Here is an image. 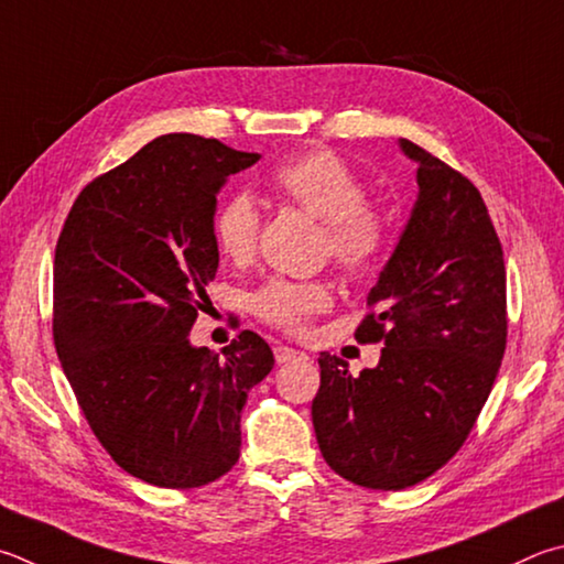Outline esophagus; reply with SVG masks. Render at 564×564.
<instances>
[{
	"label": "esophagus",
	"instance_id": "1",
	"mask_svg": "<svg viewBox=\"0 0 564 564\" xmlns=\"http://www.w3.org/2000/svg\"><path fill=\"white\" fill-rule=\"evenodd\" d=\"M273 357H275V362L279 365H283V362H293V360H303V352H299V350H293V347H289V345H275L273 347Z\"/></svg>",
	"mask_w": 564,
	"mask_h": 564
}]
</instances>
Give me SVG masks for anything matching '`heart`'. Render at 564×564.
<instances>
[{"mask_svg": "<svg viewBox=\"0 0 564 564\" xmlns=\"http://www.w3.org/2000/svg\"><path fill=\"white\" fill-rule=\"evenodd\" d=\"M275 197L323 221V253L345 273H367L382 259L389 243V219L367 202L360 175L335 152L315 150L283 162L269 177ZM214 243L224 259L243 265L259 251L261 212L247 192L219 204L212 219ZM333 289L325 281L271 279L251 295L259 321L289 335H301L317 313L330 308Z\"/></svg>", "mask_w": 564, "mask_h": 564, "instance_id": "heart-1", "label": "heart"}]
</instances>
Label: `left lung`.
<instances>
[{
    "mask_svg": "<svg viewBox=\"0 0 564 564\" xmlns=\"http://www.w3.org/2000/svg\"><path fill=\"white\" fill-rule=\"evenodd\" d=\"M419 199L392 259L367 295L360 345H382L357 377L321 352L313 426L337 476L402 490L436 474L474 429L508 340L506 263L476 184L402 140Z\"/></svg>",
    "mask_w": 564,
    "mask_h": 564,
    "instance_id": "obj_1",
    "label": "left lung"
}]
</instances>
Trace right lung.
<instances>
[{"label": "right lung", "mask_w": 564, "mask_h": 564, "mask_svg": "<svg viewBox=\"0 0 564 564\" xmlns=\"http://www.w3.org/2000/svg\"><path fill=\"white\" fill-rule=\"evenodd\" d=\"M261 155L170 132L78 194L54 259V345L90 432L116 464L160 488L231 470L241 409L273 367L241 330L214 355L189 330L209 301L212 219L229 175Z\"/></svg>", "instance_id": "add662e5"}]
</instances>
